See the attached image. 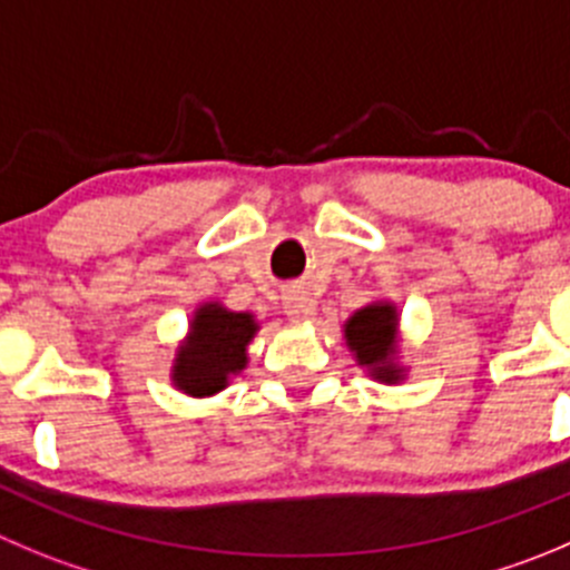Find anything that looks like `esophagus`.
I'll use <instances>...</instances> for the list:
<instances>
[{
    "mask_svg": "<svg viewBox=\"0 0 570 570\" xmlns=\"http://www.w3.org/2000/svg\"><path fill=\"white\" fill-rule=\"evenodd\" d=\"M285 313H288L294 322H307V318L316 316V302L305 294V291H291L285 296Z\"/></svg>",
    "mask_w": 570,
    "mask_h": 570,
    "instance_id": "esophagus-1",
    "label": "esophagus"
}]
</instances>
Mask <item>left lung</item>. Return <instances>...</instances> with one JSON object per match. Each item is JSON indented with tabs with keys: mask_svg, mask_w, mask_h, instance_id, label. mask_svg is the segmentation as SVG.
<instances>
[{
	"mask_svg": "<svg viewBox=\"0 0 570 570\" xmlns=\"http://www.w3.org/2000/svg\"><path fill=\"white\" fill-rule=\"evenodd\" d=\"M346 350L372 381L397 386L409 375L400 357V311L392 299H372L344 322Z\"/></svg>",
	"mask_w": 570,
	"mask_h": 570,
	"instance_id": "obj_1",
	"label": "left lung"
}]
</instances>
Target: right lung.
I'll return each mask as SVG.
<instances>
[{"mask_svg": "<svg viewBox=\"0 0 570 570\" xmlns=\"http://www.w3.org/2000/svg\"><path fill=\"white\" fill-rule=\"evenodd\" d=\"M257 330L254 313L229 311L218 299L200 302L176 346L170 383L187 397H215L248 366V344Z\"/></svg>", "mask_w": 570, "mask_h": 570, "instance_id": "1", "label": "right lung"}]
</instances>
